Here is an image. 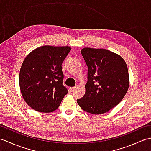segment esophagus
Instances as JSON below:
<instances>
[{
    "label": "esophagus",
    "instance_id": "obj_1",
    "mask_svg": "<svg viewBox=\"0 0 151 151\" xmlns=\"http://www.w3.org/2000/svg\"><path fill=\"white\" fill-rule=\"evenodd\" d=\"M76 89V87H73V88H70L69 90L70 92H73Z\"/></svg>",
    "mask_w": 151,
    "mask_h": 151
}]
</instances>
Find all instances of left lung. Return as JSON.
<instances>
[{
    "instance_id": "obj_1",
    "label": "left lung",
    "mask_w": 151,
    "mask_h": 151,
    "mask_svg": "<svg viewBox=\"0 0 151 151\" xmlns=\"http://www.w3.org/2000/svg\"><path fill=\"white\" fill-rule=\"evenodd\" d=\"M81 54L88 66L84 95L77 99L83 110L102 114L119 103L127 93L129 77L126 62L110 50L84 48Z\"/></svg>"
}]
</instances>
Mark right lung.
I'll return each mask as SVG.
<instances>
[{
  "label": "right lung",
  "instance_id": "right-lung-1",
  "mask_svg": "<svg viewBox=\"0 0 151 151\" xmlns=\"http://www.w3.org/2000/svg\"><path fill=\"white\" fill-rule=\"evenodd\" d=\"M70 49L43 46L25 58L19 73V86L24 100L34 110L49 113L59 107L67 93L62 65Z\"/></svg>",
  "mask_w": 151,
  "mask_h": 151
}]
</instances>
